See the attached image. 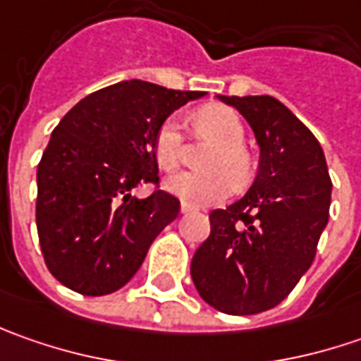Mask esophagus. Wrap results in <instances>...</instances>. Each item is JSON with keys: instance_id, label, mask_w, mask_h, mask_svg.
<instances>
[{"instance_id": "obj_1", "label": "esophagus", "mask_w": 361, "mask_h": 361, "mask_svg": "<svg viewBox=\"0 0 361 361\" xmlns=\"http://www.w3.org/2000/svg\"><path fill=\"white\" fill-rule=\"evenodd\" d=\"M190 211H192V207H190V204H187V202H183V204H180V213H183V215H187V213H190Z\"/></svg>"}]
</instances>
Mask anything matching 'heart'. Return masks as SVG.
<instances>
[{
    "instance_id": "b5f03b06",
    "label": "heart",
    "mask_w": 361,
    "mask_h": 361,
    "mask_svg": "<svg viewBox=\"0 0 361 361\" xmlns=\"http://www.w3.org/2000/svg\"><path fill=\"white\" fill-rule=\"evenodd\" d=\"M195 130L202 138L215 140V146L202 157L201 173H178L166 180V188L178 199L202 207L225 201L235 185L243 187L253 173V160L245 142V126L237 112L227 106L201 108L195 118ZM152 154L160 171L173 173L183 160V124L176 116L166 118L154 134Z\"/></svg>"
}]
</instances>
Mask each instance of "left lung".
Listing matches in <instances>:
<instances>
[{"instance_id":"left-lung-1","label":"left lung","mask_w":361,"mask_h":361,"mask_svg":"<svg viewBox=\"0 0 361 361\" xmlns=\"http://www.w3.org/2000/svg\"><path fill=\"white\" fill-rule=\"evenodd\" d=\"M255 132V180L237 202L211 211V235L190 277L209 305L253 315L279 305L310 269L326 229L331 178L312 130L273 96H219Z\"/></svg>"}]
</instances>
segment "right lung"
<instances>
[{
    "label": "right lung",
    "mask_w": 361,
    "mask_h": 361,
    "mask_svg": "<svg viewBox=\"0 0 361 361\" xmlns=\"http://www.w3.org/2000/svg\"><path fill=\"white\" fill-rule=\"evenodd\" d=\"M201 96L126 80L92 92L54 128L37 164L35 225L49 273L68 289L118 291L178 216V199L160 190L152 140L176 108ZM138 184L155 192L136 200Z\"/></svg>",
    "instance_id": "right-lung-1"
}]
</instances>
